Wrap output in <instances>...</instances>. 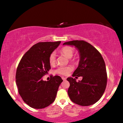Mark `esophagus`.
Here are the masks:
<instances>
[{
	"label": "esophagus",
	"instance_id": "34e87169",
	"mask_svg": "<svg viewBox=\"0 0 123 123\" xmlns=\"http://www.w3.org/2000/svg\"><path fill=\"white\" fill-rule=\"evenodd\" d=\"M62 79L63 80V81H65L66 80V78H65V77H62Z\"/></svg>",
	"mask_w": 123,
	"mask_h": 123
}]
</instances>
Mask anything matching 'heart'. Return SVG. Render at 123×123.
<instances>
[{"label":"heart","instance_id":"obj_1","mask_svg":"<svg viewBox=\"0 0 123 123\" xmlns=\"http://www.w3.org/2000/svg\"><path fill=\"white\" fill-rule=\"evenodd\" d=\"M62 54L65 55L67 58H71L74 56V49L70 47L66 46L62 48L60 51ZM56 61V55L55 52H52L49 55V62L50 65H55ZM72 70V67L71 66H60L58 67L56 70V72L58 74H60L62 75H67L69 74V72Z\"/></svg>","mask_w":123,"mask_h":123}]
</instances>
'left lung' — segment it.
I'll use <instances>...</instances> for the list:
<instances>
[{
	"label": "left lung",
	"instance_id": "8db88e82",
	"mask_svg": "<svg viewBox=\"0 0 123 123\" xmlns=\"http://www.w3.org/2000/svg\"><path fill=\"white\" fill-rule=\"evenodd\" d=\"M63 44L75 46L80 57L72 76H82V80L77 82L73 77L67 79L70 84L67 92L71 100L81 106L94 104L103 96L107 84L106 66L103 57L94 46L84 41H69Z\"/></svg>",
	"mask_w": 123,
	"mask_h": 123
}]
</instances>
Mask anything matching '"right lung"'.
Masks as SVG:
<instances>
[{"label": "right lung", "instance_id": "right-lung-1", "mask_svg": "<svg viewBox=\"0 0 123 123\" xmlns=\"http://www.w3.org/2000/svg\"><path fill=\"white\" fill-rule=\"evenodd\" d=\"M61 41L39 42L33 46L22 57L17 68L16 84L22 99L34 109H43L55 101L60 85L59 76H51L49 81L42 77L51 69L49 55Z\"/></svg>", "mask_w": 123, "mask_h": 123}]
</instances>
